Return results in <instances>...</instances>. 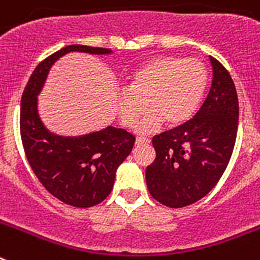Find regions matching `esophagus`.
Here are the masks:
<instances>
[{"mask_svg":"<svg viewBox=\"0 0 260 260\" xmlns=\"http://www.w3.org/2000/svg\"><path fill=\"white\" fill-rule=\"evenodd\" d=\"M148 143H150V139H148V138H137V141H135V144H137V146H143V144Z\"/></svg>","mask_w":260,"mask_h":260,"instance_id":"34e87169","label":"esophagus"}]
</instances>
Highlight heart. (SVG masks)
Masks as SVG:
<instances>
[{
    "label": "heart",
    "mask_w": 260,
    "mask_h": 260,
    "mask_svg": "<svg viewBox=\"0 0 260 260\" xmlns=\"http://www.w3.org/2000/svg\"><path fill=\"white\" fill-rule=\"evenodd\" d=\"M208 82L207 69L197 58L156 57L130 75L127 89L118 91L116 107L125 126H133L146 110H151L135 127L148 134L167 122L176 126L195 113Z\"/></svg>",
    "instance_id": "obj_1"
}]
</instances>
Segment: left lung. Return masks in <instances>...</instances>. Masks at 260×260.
I'll list each match as a JSON object with an SVG mask.
<instances>
[{"instance_id":"8db88e82","label":"left lung","mask_w":260,"mask_h":260,"mask_svg":"<svg viewBox=\"0 0 260 260\" xmlns=\"http://www.w3.org/2000/svg\"><path fill=\"white\" fill-rule=\"evenodd\" d=\"M212 84L190 121L156 135L155 161L146 169L152 198L171 208L198 202L219 182L231 160L238 128V98L233 79L213 57Z\"/></svg>"}]
</instances>
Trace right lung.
I'll return each instance as SVG.
<instances>
[{
    "mask_svg": "<svg viewBox=\"0 0 260 260\" xmlns=\"http://www.w3.org/2000/svg\"><path fill=\"white\" fill-rule=\"evenodd\" d=\"M70 52L105 56L107 48L68 45L40 62L29 77L20 102V135L32 171L45 189L73 207L87 208L112 191L117 168L130 155L135 137L107 126L99 132L66 137L50 132L39 114V95L54 62Z\"/></svg>",
    "mask_w": 260,
    "mask_h": 260,
    "instance_id": "right-lung-1",
    "label": "right lung"
}]
</instances>
